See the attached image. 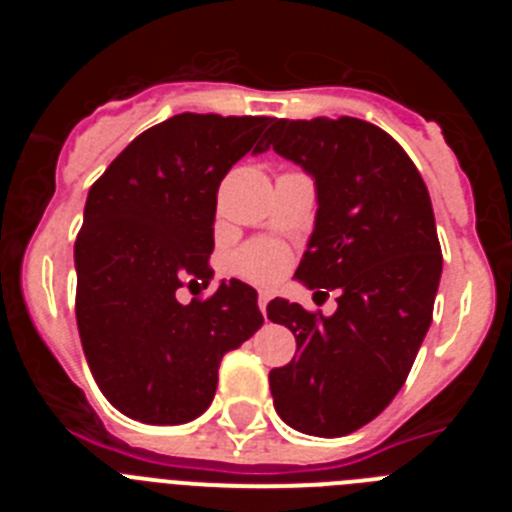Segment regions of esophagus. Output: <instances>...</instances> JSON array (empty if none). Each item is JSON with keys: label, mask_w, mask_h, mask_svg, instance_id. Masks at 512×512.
Returning a JSON list of instances; mask_svg holds the SVG:
<instances>
[{"label": "esophagus", "mask_w": 512, "mask_h": 512, "mask_svg": "<svg viewBox=\"0 0 512 512\" xmlns=\"http://www.w3.org/2000/svg\"><path fill=\"white\" fill-rule=\"evenodd\" d=\"M269 300H271L269 292H261V295H259V310L264 312V315H266V305H269Z\"/></svg>", "instance_id": "34e87169"}]
</instances>
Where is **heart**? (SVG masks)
I'll return each instance as SVG.
<instances>
[{
	"label": "heart",
	"mask_w": 512,
	"mask_h": 512,
	"mask_svg": "<svg viewBox=\"0 0 512 512\" xmlns=\"http://www.w3.org/2000/svg\"><path fill=\"white\" fill-rule=\"evenodd\" d=\"M235 271L253 282H271L287 266V248L277 241H253L235 253Z\"/></svg>",
	"instance_id": "1"
}]
</instances>
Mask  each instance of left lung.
Returning <instances> with one entry per match:
<instances>
[{"label": "left lung", "instance_id": "obj_1", "mask_svg": "<svg viewBox=\"0 0 512 512\" xmlns=\"http://www.w3.org/2000/svg\"><path fill=\"white\" fill-rule=\"evenodd\" d=\"M269 146L318 189L295 277L338 289L330 318L282 297L269 302V320L287 325L300 351L269 372L271 397L295 431L348 436L400 392L433 320L443 256L431 197L400 143L359 117L277 120Z\"/></svg>", "mask_w": 512, "mask_h": 512}]
</instances>
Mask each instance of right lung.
<instances>
[{"mask_svg":"<svg viewBox=\"0 0 512 512\" xmlns=\"http://www.w3.org/2000/svg\"><path fill=\"white\" fill-rule=\"evenodd\" d=\"M274 117L182 112L130 143L92 184L74 243L76 325L94 382L128 418L189 423L210 408L217 366L264 325L259 295L230 279L207 300L217 187Z\"/></svg>","mask_w":512,"mask_h":512,"instance_id":"obj_1","label":"right lung"}]
</instances>
